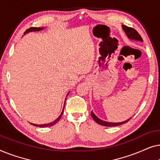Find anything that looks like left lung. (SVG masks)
<instances>
[{
    "instance_id": "1",
    "label": "left lung",
    "mask_w": 160,
    "mask_h": 160,
    "mask_svg": "<svg viewBox=\"0 0 160 160\" xmlns=\"http://www.w3.org/2000/svg\"><path fill=\"white\" fill-rule=\"evenodd\" d=\"M122 29L124 30V31L125 32L127 36H128V37L130 39H132V40L139 41H143V39H142L141 36H140V34L135 29H133V28L128 27V26H126V25H122ZM91 116H92V117L93 118V119L95 120V121L97 122L98 124H100V125H102V126H106V127L119 126V125H121V124L127 123V122H128L129 120L131 119L130 118V119L126 120V121L116 123V122H105V121H103V120H101L100 119H99L98 117H96L95 114L92 112V111L91 112Z\"/></svg>"
}]
</instances>
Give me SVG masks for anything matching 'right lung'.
<instances>
[{
	"label": "right lung",
	"mask_w": 160,
	"mask_h": 160,
	"mask_svg": "<svg viewBox=\"0 0 160 160\" xmlns=\"http://www.w3.org/2000/svg\"><path fill=\"white\" fill-rule=\"evenodd\" d=\"M43 28H36V27H34V28H28V29H27L26 30V31L24 32V35L25 34H26V33H28V32H32V31H39V30H43ZM69 93V92H68ZM68 95H67V96H68ZM63 110H64V108H63ZM63 110H62V113H61V114L60 115V117H59L58 119H55L54 120V122H51V123H49V124H32L31 123V124L32 125H34V126H36V127H39V128H47V127H51V126H53L54 124H55L57 122H58L59 120L60 119V118H61V117H62V113H63Z\"/></svg>",
	"instance_id": "right-lung-1"
}]
</instances>
